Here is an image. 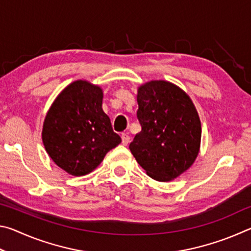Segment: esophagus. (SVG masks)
<instances>
[{
	"label": "esophagus",
	"mask_w": 251,
	"mask_h": 251,
	"mask_svg": "<svg viewBox=\"0 0 251 251\" xmlns=\"http://www.w3.org/2000/svg\"><path fill=\"white\" fill-rule=\"evenodd\" d=\"M130 142V137L127 134H125V133H123L122 134V144L124 146H127L128 145V143Z\"/></svg>",
	"instance_id": "1"
}]
</instances>
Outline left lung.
<instances>
[{
  "instance_id": "8db88e82",
  "label": "left lung",
  "mask_w": 251,
  "mask_h": 251,
  "mask_svg": "<svg viewBox=\"0 0 251 251\" xmlns=\"http://www.w3.org/2000/svg\"><path fill=\"white\" fill-rule=\"evenodd\" d=\"M142 130L129 144L131 154L157 181H171L196 160L201 139L197 109L187 93L167 80H151L137 91Z\"/></svg>"
}]
</instances>
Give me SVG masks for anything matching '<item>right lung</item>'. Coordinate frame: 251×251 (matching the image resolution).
<instances>
[{
	"mask_svg": "<svg viewBox=\"0 0 251 251\" xmlns=\"http://www.w3.org/2000/svg\"><path fill=\"white\" fill-rule=\"evenodd\" d=\"M101 104L103 90L99 85L78 79L59 93L46 114L42 130L45 151L72 176L94 171L122 142Z\"/></svg>",
	"mask_w": 251,
	"mask_h": 251,
	"instance_id": "1",
	"label": "right lung"
}]
</instances>
